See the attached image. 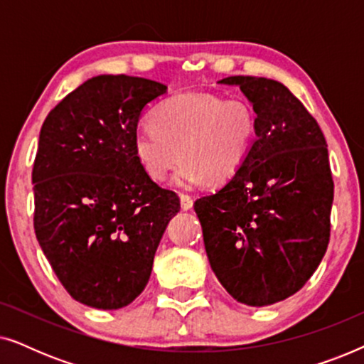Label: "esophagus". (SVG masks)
I'll return each instance as SVG.
<instances>
[{
    "label": "esophagus",
    "mask_w": 364,
    "mask_h": 364,
    "mask_svg": "<svg viewBox=\"0 0 364 364\" xmlns=\"http://www.w3.org/2000/svg\"><path fill=\"white\" fill-rule=\"evenodd\" d=\"M181 205H182V210H191L192 205H193L192 197L186 196V193H182V196H181Z\"/></svg>",
    "instance_id": "34e87169"
}]
</instances>
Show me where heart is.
Masks as SVG:
<instances>
[{"instance_id":"1","label":"heart","mask_w":364,"mask_h":364,"mask_svg":"<svg viewBox=\"0 0 364 364\" xmlns=\"http://www.w3.org/2000/svg\"><path fill=\"white\" fill-rule=\"evenodd\" d=\"M257 134V117L245 101H223L207 92L168 97L152 112V126L134 132V157L144 173L161 182L176 166L172 186L200 187L230 181L245 164Z\"/></svg>"}]
</instances>
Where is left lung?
<instances>
[{"instance_id": "left-lung-1", "label": "left lung", "mask_w": 364, "mask_h": 364, "mask_svg": "<svg viewBox=\"0 0 364 364\" xmlns=\"http://www.w3.org/2000/svg\"><path fill=\"white\" fill-rule=\"evenodd\" d=\"M257 117L245 164L220 188L197 198L210 267L248 306L295 295L330 242L333 178L326 141L305 106L282 82L230 76Z\"/></svg>"}]
</instances>
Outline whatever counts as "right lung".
<instances>
[{
  "mask_svg": "<svg viewBox=\"0 0 364 364\" xmlns=\"http://www.w3.org/2000/svg\"><path fill=\"white\" fill-rule=\"evenodd\" d=\"M167 86L102 74L68 94L41 127L33 167L34 232L74 300L117 310L141 295L178 197L132 151L147 104Z\"/></svg>",
  "mask_w": 364,
  "mask_h": 364,
  "instance_id": "obj_1",
  "label": "right lung"
}]
</instances>
